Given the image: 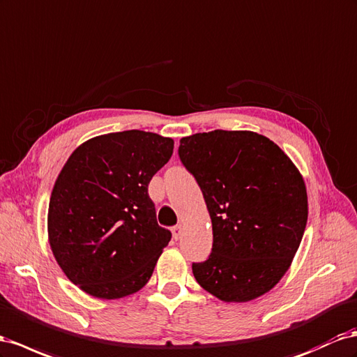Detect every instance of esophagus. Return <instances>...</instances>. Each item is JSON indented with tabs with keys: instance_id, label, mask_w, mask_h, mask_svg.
Masks as SVG:
<instances>
[{
	"instance_id": "1",
	"label": "esophagus",
	"mask_w": 357,
	"mask_h": 357,
	"mask_svg": "<svg viewBox=\"0 0 357 357\" xmlns=\"http://www.w3.org/2000/svg\"><path fill=\"white\" fill-rule=\"evenodd\" d=\"M181 225H176V227H172L171 228V233H172V237H174L176 240H178L180 238V236H181Z\"/></svg>"
}]
</instances>
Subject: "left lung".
<instances>
[{"mask_svg":"<svg viewBox=\"0 0 357 357\" xmlns=\"http://www.w3.org/2000/svg\"><path fill=\"white\" fill-rule=\"evenodd\" d=\"M178 156L195 177L213 228L197 282L224 302L271 291L290 267L307 220L305 181L273 141L248 130H213L180 139Z\"/></svg>","mask_w":357,"mask_h":357,"instance_id":"1","label":"left lung"}]
</instances>
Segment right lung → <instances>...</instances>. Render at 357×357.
I'll return each instance as SVG.
<instances>
[{
  "label": "right lung",
  "mask_w": 357,
  "mask_h": 357,
  "mask_svg": "<svg viewBox=\"0 0 357 357\" xmlns=\"http://www.w3.org/2000/svg\"><path fill=\"white\" fill-rule=\"evenodd\" d=\"M174 141L124 130L91 138L67 159L47 211L56 263L86 294L120 298L149 282L171 231L156 219L151 177Z\"/></svg>",
  "instance_id": "obj_1"
}]
</instances>
